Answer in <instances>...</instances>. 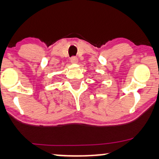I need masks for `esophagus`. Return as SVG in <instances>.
Masks as SVG:
<instances>
[{
  "instance_id": "34e87169",
  "label": "esophagus",
  "mask_w": 159,
  "mask_h": 159,
  "mask_svg": "<svg viewBox=\"0 0 159 159\" xmlns=\"http://www.w3.org/2000/svg\"><path fill=\"white\" fill-rule=\"evenodd\" d=\"M70 61H71L72 63H77L78 59V58L76 57V56H73V57L70 59Z\"/></svg>"
}]
</instances>
